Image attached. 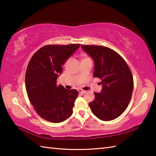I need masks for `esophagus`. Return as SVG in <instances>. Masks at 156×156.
<instances>
[{
  "label": "esophagus",
  "instance_id": "esophagus-1",
  "mask_svg": "<svg viewBox=\"0 0 156 156\" xmlns=\"http://www.w3.org/2000/svg\"><path fill=\"white\" fill-rule=\"evenodd\" d=\"M78 91L79 92H80V93H82V94H84V93H85V92H86V91L85 90H82V89H78Z\"/></svg>",
  "mask_w": 156,
  "mask_h": 156
}]
</instances>
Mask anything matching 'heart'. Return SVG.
<instances>
[{"label": "heart", "instance_id": "obj_1", "mask_svg": "<svg viewBox=\"0 0 156 156\" xmlns=\"http://www.w3.org/2000/svg\"><path fill=\"white\" fill-rule=\"evenodd\" d=\"M87 58H88V57H87V56H85L84 55H82V59H87ZM68 60H67L66 61L65 63H64V66H66V64H67V63H68Z\"/></svg>", "mask_w": 156, "mask_h": 156}]
</instances>
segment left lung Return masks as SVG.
Returning <instances> with one entry per match:
<instances>
[{
  "label": "left lung",
  "mask_w": 156,
  "mask_h": 156,
  "mask_svg": "<svg viewBox=\"0 0 156 156\" xmlns=\"http://www.w3.org/2000/svg\"><path fill=\"white\" fill-rule=\"evenodd\" d=\"M94 62V77L101 79V93L94 92L90 110L102 121L119 117L127 108L133 89V75L127 62L117 52L101 45H81Z\"/></svg>",
  "instance_id": "left-lung-1"
}]
</instances>
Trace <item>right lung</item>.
I'll use <instances>...</instances> for the list:
<instances>
[{
  "label": "right lung",
  "instance_id": "1",
  "mask_svg": "<svg viewBox=\"0 0 156 156\" xmlns=\"http://www.w3.org/2000/svg\"><path fill=\"white\" fill-rule=\"evenodd\" d=\"M80 45H45L29 62L25 74L28 98L36 112L46 121L60 122L72 114L78 92L58 85L57 78L62 73V66Z\"/></svg>",
  "mask_w": 156,
  "mask_h": 156
}]
</instances>
